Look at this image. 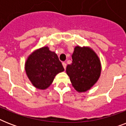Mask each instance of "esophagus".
Returning <instances> with one entry per match:
<instances>
[{
	"mask_svg": "<svg viewBox=\"0 0 126 126\" xmlns=\"http://www.w3.org/2000/svg\"><path fill=\"white\" fill-rule=\"evenodd\" d=\"M62 64H63V67H64V69H66V67H67V64H66V63H65V62H63V63H62Z\"/></svg>",
	"mask_w": 126,
	"mask_h": 126,
	"instance_id": "34e87169",
	"label": "esophagus"
}]
</instances>
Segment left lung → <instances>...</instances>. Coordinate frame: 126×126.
<instances>
[{"label":"left lung","instance_id":"8db88e82","mask_svg":"<svg viewBox=\"0 0 126 126\" xmlns=\"http://www.w3.org/2000/svg\"><path fill=\"white\" fill-rule=\"evenodd\" d=\"M72 63L66 69L72 85L79 92H86L99 78L101 63L95 53L89 47L77 46Z\"/></svg>","mask_w":126,"mask_h":126}]
</instances>
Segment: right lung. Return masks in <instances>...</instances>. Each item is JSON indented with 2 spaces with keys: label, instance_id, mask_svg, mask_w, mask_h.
<instances>
[{
  "label": "right lung",
  "instance_id": "right-lung-1",
  "mask_svg": "<svg viewBox=\"0 0 126 126\" xmlns=\"http://www.w3.org/2000/svg\"><path fill=\"white\" fill-rule=\"evenodd\" d=\"M25 71L33 86L44 90L64 68L57 55L47 47H43L31 54L25 63Z\"/></svg>",
  "mask_w": 126,
  "mask_h": 126
}]
</instances>
